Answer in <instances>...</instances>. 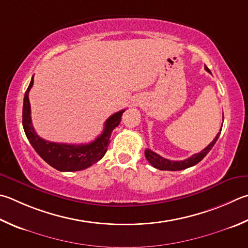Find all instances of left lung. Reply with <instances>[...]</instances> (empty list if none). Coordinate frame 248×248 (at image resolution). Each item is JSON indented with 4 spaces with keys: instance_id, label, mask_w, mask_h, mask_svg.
<instances>
[{
    "instance_id": "1",
    "label": "left lung",
    "mask_w": 248,
    "mask_h": 248,
    "mask_svg": "<svg viewBox=\"0 0 248 248\" xmlns=\"http://www.w3.org/2000/svg\"><path fill=\"white\" fill-rule=\"evenodd\" d=\"M205 69L210 73V70L207 68L205 66ZM222 128V127H221ZM220 132H221V129H220ZM220 132H218L217 136L214 139V141L211 142L208 146L205 147L204 150L202 152L197 153V154L192 155L190 158L187 159H184V160H180V161H173V160H169V159H166L164 157H161L160 155L156 154L155 152H153L151 150H145V157L148 163H150L153 167L157 168L159 170H170V171H178V170H183V169H186V168H190L192 166H195L196 164H199L200 161L204 158V157L208 154L209 151L211 148L214 147V145L217 142V140L220 136Z\"/></svg>"
}]
</instances>
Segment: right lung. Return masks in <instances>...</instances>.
I'll use <instances>...</instances> for the list:
<instances>
[{
    "label": "right lung",
    "instance_id": "right-lung-1",
    "mask_svg": "<svg viewBox=\"0 0 248 248\" xmlns=\"http://www.w3.org/2000/svg\"><path fill=\"white\" fill-rule=\"evenodd\" d=\"M33 85V77L25 93L24 106H22V127H24L27 139L34 151L43 160L60 171H79L87 169L90 166L97 163L103 158L110 143L112 130L118 127L121 116L124 109L115 112L106 120L104 130L100 137L89 144H65L54 143L41 139L35 133L31 123V110L29 102V91Z\"/></svg>",
    "mask_w": 248,
    "mask_h": 248
}]
</instances>
